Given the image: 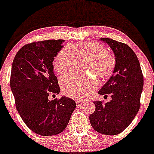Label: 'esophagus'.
I'll use <instances>...</instances> for the list:
<instances>
[{"label": "esophagus", "mask_w": 154, "mask_h": 154, "mask_svg": "<svg viewBox=\"0 0 154 154\" xmlns=\"http://www.w3.org/2000/svg\"><path fill=\"white\" fill-rule=\"evenodd\" d=\"M82 104L83 102H81V101H77V102H76V105H77V106H82Z\"/></svg>", "instance_id": "esophagus-1"}]
</instances>
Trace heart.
Returning a JSON list of instances; mask_svg holds the SVG:
<instances>
[{"mask_svg":"<svg viewBox=\"0 0 154 154\" xmlns=\"http://www.w3.org/2000/svg\"><path fill=\"white\" fill-rule=\"evenodd\" d=\"M106 48L97 42H87L80 46H66L54 57L53 66L60 74L73 71L78 65V60H88L85 67L91 73L87 75L64 76L60 85L64 94L75 99L85 98L97 88L98 79L94 74L105 78L113 72L116 59Z\"/></svg>","mask_w":154,"mask_h":154,"instance_id":"1","label":"heart"}]
</instances>
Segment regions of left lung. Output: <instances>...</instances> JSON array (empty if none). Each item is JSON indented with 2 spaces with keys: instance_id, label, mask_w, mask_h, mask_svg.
<instances>
[{
  "instance_id": "obj_1",
  "label": "left lung",
  "mask_w": 154,
  "mask_h": 154,
  "mask_svg": "<svg viewBox=\"0 0 154 154\" xmlns=\"http://www.w3.org/2000/svg\"><path fill=\"white\" fill-rule=\"evenodd\" d=\"M112 48L116 65L113 75L102 89L101 95H111L112 100L94 102L96 109L89 116L95 131L106 135H116L126 129L140 108L143 76L137 54L130 47L110 38H101Z\"/></svg>"
}]
</instances>
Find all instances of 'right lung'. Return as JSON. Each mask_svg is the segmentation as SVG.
Returning a JSON list of instances; mask_svg holds the SVG:
<instances>
[{
	"mask_svg": "<svg viewBox=\"0 0 154 154\" xmlns=\"http://www.w3.org/2000/svg\"><path fill=\"white\" fill-rule=\"evenodd\" d=\"M64 40H48L25 45L13 60L11 88L16 109L27 126L41 136L63 132L69 123L76 103L66 97L50 101L60 88L52 62Z\"/></svg>",
	"mask_w": 154,
	"mask_h": 154,
	"instance_id": "right-lung-1",
	"label": "right lung"
}]
</instances>
